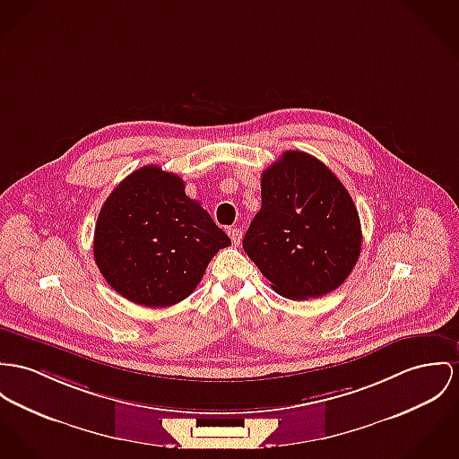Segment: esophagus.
<instances>
[{"label": "esophagus", "mask_w": 459, "mask_h": 459, "mask_svg": "<svg viewBox=\"0 0 459 459\" xmlns=\"http://www.w3.org/2000/svg\"><path fill=\"white\" fill-rule=\"evenodd\" d=\"M227 232H229V236H230V239H232L234 245H239V243H241L243 234H241V230H239L238 227H230Z\"/></svg>", "instance_id": "34e87169"}]
</instances>
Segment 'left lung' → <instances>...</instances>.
I'll use <instances>...</instances> for the list:
<instances>
[{"label":"left lung","mask_w":459,"mask_h":459,"mask_svg":"<svg viewBox=\"0 0 459 459\" xmlns=\"http://www.w3.org/2000/svg\"><path fill=\"white\" fill-rule=\"evenodd\" d=\"M262 208L243 247L276 293L316 299L351 274L361 227L341 179L316 157L290 150L262 173Z\"/></svg>","instance_id":"obj_1"}]
</instances>
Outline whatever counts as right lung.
<instances>
[{
    "label": "right lung",
    "instance_id": "1",
    "mask_svg": "<svg viewBox=\"0 0 459 459\" xmlns=\"http://www.w3.org/2000/svg\"><path fill=\"white\" fill-rule=\"evenodd\" d=\"M230 245L183 179L143 166L122 179L100 212L94 260L106 282L144 307H169L201 282L212 256Z\"/></svg>",
    "mask_w": 459,
    "mask_h": 459
}]
</instances>
